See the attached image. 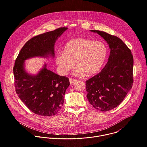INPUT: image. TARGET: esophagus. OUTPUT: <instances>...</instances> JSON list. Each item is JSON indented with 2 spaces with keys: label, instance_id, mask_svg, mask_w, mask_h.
<instances>
[{
  "label": "esophagus",
  "instance_id": "esophagus-1",
  "mask_svg": "<svg viewBox=\"0 0 147 147\" xmlns=\"http://www.w3.org/2000/svg\"><path fill=\"white\" fill-rule=\"evenodd\" d=\"M76 81H77L76 80L74 79H72V78H70V79H69V83H70L71 84H74V83H75Z\"/></svg>",
  "mask_w": 147,
  "mask_h": 147
}]
</instances>
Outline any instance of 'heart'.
<instances>
[{
	"mask_svg": "<svg viewBox=\"0 0 147 147\" xmlns=\"http://www.w3.org/2000/svg\"><path fill=\"white\" fill-rule=\"evenodd\" d=\"M107 55V48L101 41L75 38L68 42L63 51H58L55 60L58 71L67 75L75 64L78 67L74 75L82 76L86 74L93 75L103 65Z\"/></svg>",
	"mask_w": 147,
	"mask_h": 147,
	"instance_id": "1",
	"label": "heart"
}]
</instances>
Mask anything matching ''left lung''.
Masks as SVG:
<instances>
[{
	"mask_svg": "<svg viewBox=\"0 0 147 147\" xmlns=\"http://www.w3.org/2000/svg\"><path fill=\"white\" fill-rule=\"evenodd\" d=\"M90 31L104 39L110 55L101 72L86 81L87 98L96 109L108 111L120 105L132 87L134 58L120 38L103 31Z\"/></svg>",
	"mask_w": 147,
	"mask_h": 147,
	"instance_id": "obj_1",
	"label": "left lung"
}]
</instances>
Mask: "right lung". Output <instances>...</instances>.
Returning a JSON list of instances; mask_svg holds the SVG:
<instances>
[{
  "label": "right lung",
  "mask_w": 147,
  "mask_h": 147,
  "mask_svg": "<svg viewBox=\"0 0 147 147\" xmlns=\"http://www.w3.org/2000/svg\"><path fill=\"white\" fill-rule=\"evenodd\" d=\"M67 29L61 27L32 38L24 45L15 60L13 71L16 92L35 114L43 116L56 114L63 106L70 83L68 78L48 69L45 62L36 74H30L26 68L25 61L38 57L53 59L55 44Z\"/></svg>",
  "instance_id": "add662e5"
}]
</instances>
